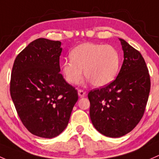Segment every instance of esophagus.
I'll list each match as a JSON object with an SVG mask.
<instances>
[{
    "label": "esophagus",
    "mask_w": 159,
    "mask_h": 159,
    "mask_svg": "<svg viewBox=\"0 0 159 159\" xmlns=\"http://www.w3.org/2000/svg\"><path fill=\"white\" fill-rule=\"evenodd\" d=\"M78 94H79L80 97H84L86 95V92L83 90V89H79V90H78Z\"/></svg>",
    "instance_id": "34e87169"
}]
</instances>
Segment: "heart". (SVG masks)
Listing matches in <instances>:
<instances>
[{
  "label": "heart",
  "instance_id": "heart-1",
  "mask_svg": "<svg viewBox=\"0 0 159 159\" xmlns=\"http://www.w3.org/2000/svg\"><path fill=\"white\" fill-rule=\"evenodd\" d=\"M71 60H65L62 66L67 83L76 85L84 75L96 87L109 85L116 79L120 66V57L110 45L85 43L70 52Z\"/></svg>",
  "mask_w": 159,
  "mask_h": 159
}]
</instances>
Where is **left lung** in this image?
I'll return each mask as SVG.
<instances>
[{"instance_id": "obj_1", "label": "left lung", "mask_w": 159, "mask_h": 159, "mask_svg": "<svg viewBox=\"0 0 159 159\" xmlns=\"http://www.w3.org/2000/svg\"><path fill=\"white\" fill-rule=\"evenodd\" d=\"M124 60L115 80L89 91V115L94 127L111 138L126 135L145 112L151 80L145 60L139 50L119 39Z\"/></svg>"}]
</instances>
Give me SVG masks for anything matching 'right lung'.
<instances>
[{
	"label": "right lung",
	"instance_id": "obj_1",
	"mask_svg": "<svg viewBox=\"0 0 159 159\" xmlns=\"http://www.w3.org/2000/svg\"><path fill=\"white\" fill-rule=\"evenodd\" d=\"M60 41L39 38L16 57L10 92L26 129L37 136L51 139L68 125L78 100L77 90L60 73Z\"/></svg>",
	"mask_w": 159,
	"mask_h": 159
}]
</instances>
